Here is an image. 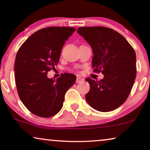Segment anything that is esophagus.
Instances as JSON below:
<instances>
[{
  "label": "esophagus",
  "mask_w": 150,
  "mask_h": 150,
  "mask_svg": "<svg viewBox=\"0 0 150 150\" xmlns=\"http://www.w3.org/2000/svg\"><path fill=\"white\" fill-rule=\"evenodd\" d=\"M83 81H84V79L81 77H77L76 80V83H82V82H83Z\"/></svg>",
  "instance_id": "obj_1"
}]
</instances>
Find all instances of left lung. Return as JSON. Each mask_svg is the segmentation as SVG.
<instances>
[{
  "mask_svg": "<svg viewBox=\"0 0 150 150\" xmlns=\"http://www.w3.org/2000/svg\"><path fill=\"white\" fill-rule=\"evenodd\" d=\"M77 33L92 48V67L104 74L99 81L86 79L90 90L88 104L95 110L108 112L124 103L136 79V54L124 37L103 26L78 28Z\"/></svg>",
  "mask_w": 150,
  "mask_h": 150,
  "instance_id": "left-lung-1",
  "label": "left lung"
}]
</instances>
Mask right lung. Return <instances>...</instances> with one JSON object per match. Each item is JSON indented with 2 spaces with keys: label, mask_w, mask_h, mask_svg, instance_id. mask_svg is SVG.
Returning <instances> with one entry per match:
<instances>
[{
  "label": "right lung",
  "mask_w": 150,
  "mask_h": 150,
  "mask_svg": "<svg viewBox=\"0 0 150 150\" xmlns=\"http://www.w3.org/2000/svg\"><path fill=\"white\" fill-rule=\"evenodd\" d=\"M76 28L52 26L31 35L18 51L15 79L19 97L33 114L49 117L60 111L65 94L74 84L76 76L65 73L53 80L48 71L59 63L63 46Z\"/></svg>",
  "instance_id": "1"
}]
</instances>
